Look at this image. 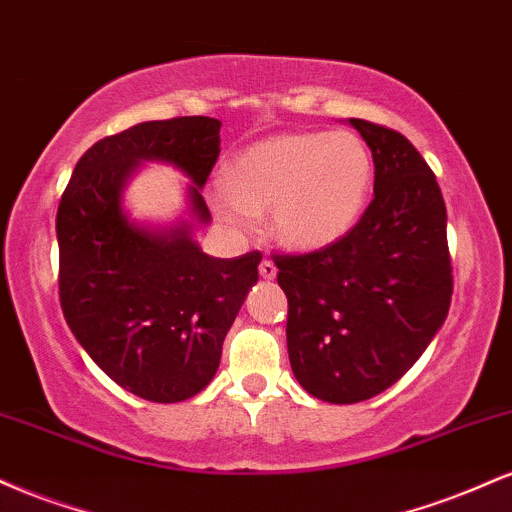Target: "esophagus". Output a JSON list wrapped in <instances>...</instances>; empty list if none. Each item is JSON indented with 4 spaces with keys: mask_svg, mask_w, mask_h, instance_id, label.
<instances>
[{
    "mask_svg": "<svg viewBox=\"0 0 512 512\" xmlns=\"http://www.w3.org/2000/svg\"><path fill=\"white\" fill-rule=\"evenodd\" d=\"M260 276L264 281H272L274 276H276V267H274V262L272 260H262V264H260Z\"/></svg>",
    "mask_w": 512,
    "mask_h": 512,
    "instance_id": "1",
    "label": "esophagus"
}]
</instances>
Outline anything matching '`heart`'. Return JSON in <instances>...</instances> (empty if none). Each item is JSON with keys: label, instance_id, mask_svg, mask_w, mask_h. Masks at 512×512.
<instances>
[{"label": "heart", "instance_id": "b5f03b06", "mask_svg": "<svg viewBox=\"0 0 512 512\" xmlns=\"http://www.w3.org/2000/svg\"><path fill=\"white\" fill-rule=\"evenodd\" d=\"M373 178V156L354 132H279L233 158L211 202L233 231H250L269 214V236L281 248L315 252L354 231Z\"/></svg>", "mask_w": 512, "mask_h": 512}]
</instances>
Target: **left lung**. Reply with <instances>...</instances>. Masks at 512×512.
Instances as JSON below:
<instances>
[{
    "label": "left lung",
    "instance_id": "left-lung-1",
    "mask_svg": "<svg viewBox=\"0 0 512 512\" xmlns=\"http://www.w3.org/2000/svg\"><path fill=\"white\" fill-rule=\"evenodd\" d=\"M375 163L373 202L354 231L308 255H276L289 298L296 380L330 404H356L419 361L450 310L448 214L436 175L407 137L351 117Z\"/></svg>",
    "mask_w": 512,
    "mask_h": 512
}]
</instances>
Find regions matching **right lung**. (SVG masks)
Returning a JSON list of instances; mask_svg holds the SVG:
<instances>
[{
  "mask_svg": "<svg viewBox=\"0 0 512 512\" xmlns=\"http://www.w3.org/2000/svg\"><path fill=\"white\" fill-rule=\"evenodd\" d=\"M219 132V120L197 115L105 137L79 158L57 209L64 320L110 380L149 402H182L211 383L262 262L260 252L211 257L195 240L211 221L202 187ZM142 162H166L191 180L186 216L168 227L124 209Z\"/></svg>",
  "mask_w": 512,
  "mask_h": 512,
  "instance_id": "obj_1",
  "label": "right lung"
}]
</instances>
